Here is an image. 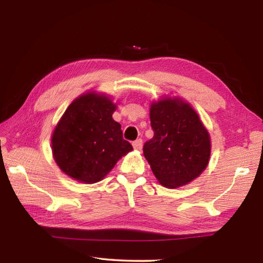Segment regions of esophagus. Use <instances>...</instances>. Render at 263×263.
I'll use <instances>...</instances> for the list:
<instances>
[{"label": "esophagus", "mask_w": 263, "mask_h": 263, "mask_svg": "<svg viewBox=\"0 0 263 263\" xmlns=\"http://www.w3.org/2000/svg\"><path fill=\"white\" fill-rule=\"evenodd\" d=\"M133 147H134V149H136V150H140V149L142 148V140H141V139H137V140H135V141L133 142Z\"/></svg>", "instance_id": "1"}]
</instances>
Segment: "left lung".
<instances>
[{
  "label": "left lung",
  "mask_w": 263,
  "mask_h": 263,
  "mask_svg": "<svg viewBox=\"0 0 263 263\" xmlns=\"http://www.w3.org/2000/svg\"><path fill=\"white\" fill-rule=\"evenodd\" d=\"M154 137L144 145V156L160 184L185 185L209 164L211 139L200 117L180 99H163L150 106Z\"/></svg>",
  "instance_id": "obj_1"
}]
</instances>
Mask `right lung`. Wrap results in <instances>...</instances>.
<instances>
[{
  "label": "right lung",
  "instance_id": "right-lung-1",
  "mask_svg": "<svg viewBox=\"0 0 263 263\" xmlns=\"http://www.w3.org/2000/svg\"><path fill=\"white\" fill-rule=\"evenodd\" d=\"M115 109L112 101L97 93H86L71 103L51 138L53 159L62 172L92 184L133 150L123 138L121 124L112 117Z\"/></svg>",
  "mask_w": 263,
  "mask_h": 263
}]
</instances>
